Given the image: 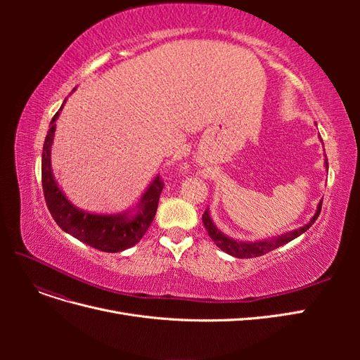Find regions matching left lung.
<instances>
[{
    "label": "left lung",
    "mask_w": 360,
    "mask_h": 360,
    "mask_svg": "<svg viewBox=\"0 0 360 360\" xmlns=\"http://www.w3.org/2000/svg\"><path fill=\"white\" fill-rule=\"evenodd\" d=\"M326 168H329V163H328V159H326ZM321 204H323V200L320 201L319 207H317V212H315V214L312 216V219L307 224L303 225L300 228H297V230L294 231H290V233H285V234H281V236H276V237H271V238H267V240H257V242H242V240H234V238L225 236L224 233H221L219 230H217L216 225L213 224L212 217H210V213H209V209H205L204 214H202V224L205 226L207 233H209L212 240L216 243V246L219 248L221 250H224V252L230 254L233 257H237V258H254V257H261L264 255L267 252H270V250H274L282 245H285L291 240H294V238L299 237L300 234H303L307 230H309V228L312 226V224L317 221V217L321 212Z\"/></svg>",
    "instance_id": "left-lung-1"
}]
</instances>
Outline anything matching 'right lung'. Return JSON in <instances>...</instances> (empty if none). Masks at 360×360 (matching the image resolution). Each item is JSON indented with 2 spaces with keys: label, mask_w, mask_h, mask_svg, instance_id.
<instances>
[{
  "label": "right lung",
  "mask_w": 360,
  "mask_h": 360,
  "mask_svg": "<svg viewBox=\"0 0 360 360\" xmlns=\"http://www.w3.org/2000/svg\"><path fill=\"white\" fill-rule=\"evenodd\" d=\"M64 105V103H63ZM63 105L60 111L63 110ZM60 111L52 117L41 153V186L43 195L53 221L63 231L69 233L82 243L103 252H120L136 245L155 219L163 181L156 177L147 188L134 213L94 214L75 207L61 192L51 168V147L56 135V122Z\"/></svg>",
  "instance_id": "obj_1"
}]
</instances>
